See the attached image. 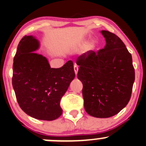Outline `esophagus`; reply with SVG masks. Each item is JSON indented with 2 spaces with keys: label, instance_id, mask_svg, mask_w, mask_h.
Returning a JSON list of instances; mask_svg holds the SVG:
<instances>
[{
  "label": "esophagus",
  "instance_id": "esophagus-1",
  "mask_svg": "<svg viewBox=\"0 0 146 146\" xmlns=\"http://www.w3.org/2000/svg\"><path fill=\"white\" fill-rule=\"evenodd\" d=\"M74 70H75V73H76V74L77 75L78 73V66L77 65H74Z\"/></svg>",
  "mask_w": 146,
  "mask_h": 146
}]
</instances>
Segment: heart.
<instances>
[{
  "instance_id": "b5f03b06",
  "label": "heart",
  "mask_w": 146,
  "mask_h": 146,
  "mask_svg": "<svg viewBox=\"0 0 146 146\" xmlns=\"http://www.w3.org/2000/svg\"><path fill=\"white\" fill-rule=\"evenodd\" d=\"M94 46H95V45L94 42H90V43L88 45V48L89 49H93L94 47Z\"/></svg>"
}]
</instances>
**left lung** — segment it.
Listing matches in <instances>:
<instances>
[{
  "instance_id": "left-lung-1",
  "label": "left lung",
  "mask_w": 146,
  "mask_h": 146,
  "mask_svg": "<svg viewBox=\"0 0 146 146\" xmlns=\"http://www.w3.org/2000/svg\"><path fill=\"white\" fill-rule=\"evenodd\" d=\"M106 45L80 55L78 78L83 85L84 107L89 115L106 118L117 114L130 100L135 80L131 54L115 34L101 31Z\"/></svg>"
}]
</instances>
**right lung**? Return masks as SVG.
<instances>
[{
    "instance_id": "add662e5",
    "label": "right lung",
    "mask_w": 146,
    "mask_h": 146,
    "mask_svg": "<svg viewBox=\"0 0 146 146\" xmlns=\"http://www.w3.org/2000/svg\"><path fill=\"white\" fill-rule=\"evenodd\" d=\"M39 46L32 36L20 40L14 57L12 87L23 111L36 119L51 121L62 114L60 101L76 74L70 60L61 68H51L45 56L34 52Z\"/></svg>"
}]
</instances>
